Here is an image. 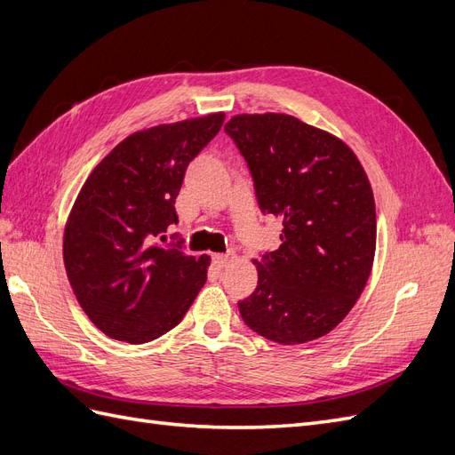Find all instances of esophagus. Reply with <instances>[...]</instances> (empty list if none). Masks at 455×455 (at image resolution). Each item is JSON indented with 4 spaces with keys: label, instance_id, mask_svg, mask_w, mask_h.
<instances>
[{
    "label": "esophagus",
    "instance_id": "esophagus-1",
    "mask_svg": "<svg viewBox=\"0 0 455 455\" xmlns=\"http://www.w3.org/2000/svg\"><path fill=\"white\" fill-rule=\"evenodd\" d=\"M235 261V254H214L212 256V264L216 267H228L229 264Z\"/></svg>",
    "mask_w": 455,
    "mask_h": 455
}]
</instances>
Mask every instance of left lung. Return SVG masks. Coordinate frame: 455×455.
I'll return each mask as SVG.
<instances>
[{"label":"left lung","instance_id":"obj_1","mask_svg":"<svg viewBox=\"0 0 455 455\" xmlns=\"http://www.w3.org/2000/svg\"><path fill=\"white\" fill-rule=\"evenodd\" d=\"M251 171L281 246L261 254L244 324L283 346L328 334L359 299L376 252V204L364 169L336 136L284 114L235 116L224 127Z\"/></svg>","mask_w":455,"mask_h":455}]
</instances>
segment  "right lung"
Wrapping results in <instances>:
<instances>
[{"instance_id":"1","label":"right lung","mask_w":455,"mask_h":455,"mask_svg":"<svg viewBox=\"0 0 455 455\" xmlns=\"http://www.w3.org/2000/svg\"><path fill=\"white\" fill-rule=\"evenodd\" d=\"M211 114L131 134L96 164L64 231V266L79 306L114 339L146 343L184 319L206 281L209 256L161 243L178 224L188 164L218 134Z\"/></svg>"}]
</instances>
